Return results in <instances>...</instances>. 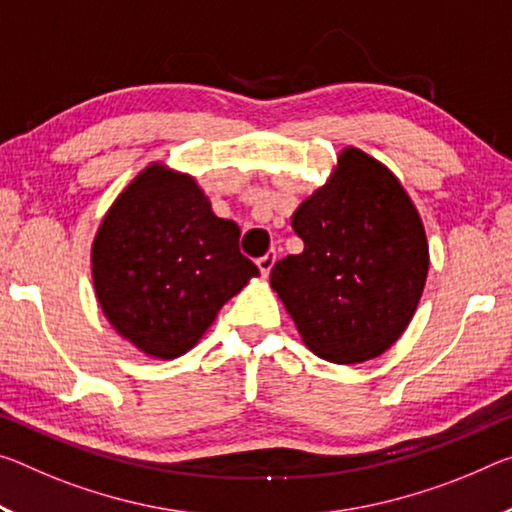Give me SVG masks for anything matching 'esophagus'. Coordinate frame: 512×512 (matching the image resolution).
Listing matches in <instances>:
<instances>
[{"instance_id":"obj_1","label":"esophagus","mask_w":512,"mask_h":512,"mask_svg":"<svg viewBox=\"0 0 512 512\" xmlns=\"http://www.w3.org/2000/svg\"><path fill=\"white\" fill-rule=\"evenodd\" d=\"M273 264H275V250H269V253L257 259V266H259V271H262V275H269Z\"/></svg>"}]
</instances>
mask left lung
Returning <instances> with one entry per match:
<instances>
[{
	"label": "left lung",
	"instance_id": "1",
	"mask_svg": "<svg viewBox=\"0 0 512 512\" xmlns=\"http://www.w3.org/2000/svg\"><path fill=\"white\" fill-rule=\"evenodd\" d=\"M291 225L305 248L273 264L271 287L300 337L330 362L378 358L408 328L428 275L426 232L408 193L351 148Z\"/></svg>",
	"mask_w": 512,
	"mask_h": 512
}]
</instances>
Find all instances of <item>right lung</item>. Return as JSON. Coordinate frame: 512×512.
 <instances>
[{"label": "right lung", "instance_id": "obj_1", "mask_svg": "<svg viewBox=\"0 0 512 512\" xmlns=\"http://www.w3.org/2000/svg\"><path fill=\"white\" fill-rule=\"evenodd\" d=\"M239 234L189 175L145 168L113 202L93 243L102 312L141 351L180 358L259 275L239 250Z\"/></svg>", "mask_w": 512, "mask_h": 512}]
</instances>
